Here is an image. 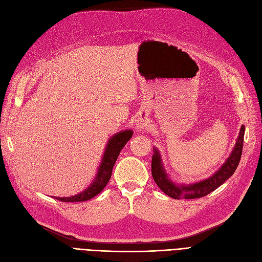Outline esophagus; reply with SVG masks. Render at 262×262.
I'll list each match as a JSON object with an SVG mask.
<instances>
[{
	"mask_svg": "<svg viewBox=\"0 0 262 262\" xmlns=\"http://www.w3.org/2000/svg\"><path fill=\"white\" fill-rule=\"evenodd\" d=\"M145 125H146V121H145V119H143V118H140L139 120L136 122V128H137L138 131L143 130Z\"/></svg>",
	"mask_w": 262,
	"mask_h": 262,
	"instance_id": "1",
	"label": "esophagus"
}]
</instances>
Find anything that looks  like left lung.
I'll list each match as a JSON object with an SVG mask.
<instances>
[{"label":"left lung","instance_id":"obj_1","mask_svg":"<svg viewBox=\"0 0 262 262\" xmlns=\"http://www.w3.org/2000/svg\"><path fill=\"white\" fill-rule=\"evenodd\" d=\"M244 134L245 126L242 125L239 137L237 139L236 145L231 156L227 158L225 164L212 177L189 186H176L168 179L163 168L160 153L154 147V155L152 157V176L156 182V185L161 188L164 193L169 195L172 199H196V198H201L211 193L222 184H224L235 172L242 157Z\"/></svg>","mask_w":262,"mask_h":262}]
</instances>
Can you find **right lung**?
Here are the masks:
<instances>
[{
  "label": "right lung",
  "mask_w": 262,
  "mask_h": 262,
  "mask_svg": "<svg viewBox=\"0 0 262 262\" xmlns=\"http://www.w3.org/2000/svg\"><path fill=\"white\" fill-rule=\"evenodd\" d=\"M132 134L133 132L131 130H125V131L117 133L116 136H114L109 140L105 150V154L102 156V161L99 166V169L97 171V176L89 188L76 195L69 196V198L54 196L55 199L60 200L62 202H82V201L90 200L95 195L100 193L101 190L104 189L108 184L110 177H112L113 168L119 154H120L121 149L126 144V142L132 138Z\"/></svg>",
  "instance_id": "1"
}]
</instances>
